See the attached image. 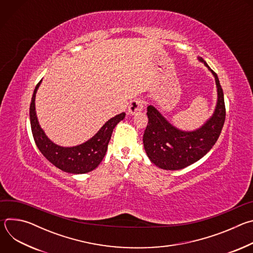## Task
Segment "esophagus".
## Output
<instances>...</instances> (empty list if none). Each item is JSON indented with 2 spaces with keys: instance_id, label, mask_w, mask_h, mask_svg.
Segmentation results:
<instances>
[{
  "instance_id": "esophagus-1",
  "label": "esophagus",
  "mask_w": 253,
  "mask_h": 253,
  "mask_svg": "<svg viewBox=\"0 0 253 253\" xmlns=\"http://www.w3.org/2000/svg\"><path fill=\"white\" fill-rule=\"evenodd\" d=\"M144 108V101L140 98H136L130 102V105L128 107V114L134 115L137 113H140Z\"/></svg>"
}]
</instances>
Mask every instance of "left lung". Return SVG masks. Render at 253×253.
<instances>
[{
    "instance_id": "8db88e82",
    "label": "left lung",
    "mask_w": 253,
    "mask_h": 253,
    "mask_svg": "<svg viewBox=\"0 0 253 253\" xmlns=\"http://www.w3.org/2000/svg\"><path fill=\"white\" fill-rule=\"evenodd\" d=\"M198 59L215 77L218 95L212 117L201 128L191 132L181 131L172 126L155 107H147L148 124L143 135L144 148L151 162L165 170L182 169L201 159L217 141L224 125L226 112L219 79L202 58Z\"/></svg>"
}]
</instances>
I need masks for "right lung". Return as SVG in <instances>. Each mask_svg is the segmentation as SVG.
Here are the masks:
<instances>
[{"label": "right lung", "mask_w": 253, "mask_h": 253, "mask_svg": "<svg viewBox=\"0 0 253 253\" xmlns=\"http://www.w3.org/2000/svg\"><path fill=\"white\" fill-rule=\"evenodd\" d=\"M42 80L36 86L31 105L30 121L36 145L41 153L57 168L72 174H83L94 170L103 160L115 126L125 118V113L108 120L90 140L74 147H62L53 143L39 125L35 110L36 93Z\"/></svg>", "instance_id": "right-lung-1"}]
</instances>
